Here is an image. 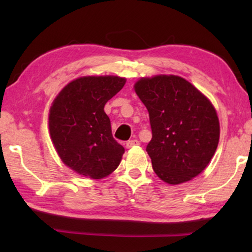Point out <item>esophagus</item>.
<instances>
[{
	"label": "esophagus",
	"instance_id": "34e87169",
	"mask_svg": "<svg viewBox=\"0 0 252 252\" xmlns=\"http://www.w3.org/2000/svg\"><path fill=\"white\" fill-rule=\"evenodd\" d=\"M140 144V142L138 141V140H130V141H127L126 142V149H131V148H133V147H136V146H139Z\"/></svg>",
	"mask_w": 252,
	"mask_h": 252
}]
</instances>
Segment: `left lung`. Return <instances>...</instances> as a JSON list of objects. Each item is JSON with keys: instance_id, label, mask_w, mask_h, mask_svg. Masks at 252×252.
I'll use <instances>...</instances> for the list:
<instances>
[{"instance_id": "1", "label": "left lung", "mask_w": 252, "mask_h": 252, "mask_svg": "<svg viewBox=\"0 0 252 252\" xmlns=\"http://www.w3.org/2000/svg\"><path fill=\"white\" fill-rule=\"evenodd\" d=\"M134 90L150 118L152 139L147 152L157 176L169 185L197 177L219 142V119L211 102L177 75L142 78Z\"/></svg>"}]
</instances>
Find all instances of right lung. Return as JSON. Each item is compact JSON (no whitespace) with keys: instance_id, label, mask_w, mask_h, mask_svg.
I'll return each mask as SVG.
<instances>
[{"instance_id":"right-lung-1","label":"right lung","mask_w":252,"mask_h":252,"mask_svg":"<svg viewBox=\"0 0 252 252\" xmlns=\"http://www.w3.org/2000/svg\"><path fill=\"white\" fill-rule=\"evenodd\" d=\"M125 84L120 76H83L65 85L53 101L51 139L63 163L81 176L102 179L120 164L125 148L113 139L104 105Z\"/></svg>"}]
</instances>
